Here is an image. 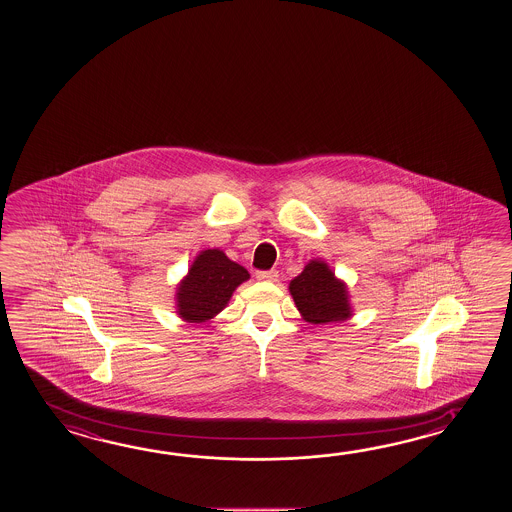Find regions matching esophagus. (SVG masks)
I'll use <instances>...</instances> for the list:
<instances>
[{"label": "esophagus", "instance_id": "esophagus-1", "mask_svg": "<svg viewBox=\"0 0 512 512\" xmlns=\"http://www.w3.org/2000/svg\"><path fill=\"white\" fill-rule=\"evenodd\" d=\"M256 278L260 280V282H276L278 280V271H258L256 272Z\"/></svg>", "mask_w": 512, "mask_h": 512}]
</instances>
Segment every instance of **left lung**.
<instances>
[{
	"instance_id": "obj_1",
	"label": "left lung",
	"mask_w": 512,
	"mask_h": 512,
	"mask_svg": "<svg viewBox=\"0 0 512 512\" xmlns=\"http://www.w3.org/2000/svg\"><path fill=\"white\" fill-rule=\"evenodd\" d=\"M289 293L309 324H333L353 316L348 285L320 258L309 261L304 271L291 280Z\"/></svg>"
}]
</instances>
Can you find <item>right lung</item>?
Instances as JSON below:
<instances>
[{
  "label": "right lung",
  "mask_w": 512,
  "mask_h": 512,
  "mask_svg": "<svg viewBox=\"0 0 512 512\" xmlns=\"http://www.w3.org/2000/svg\"><path fill=\"white\" fill-rule=\"evenodd\" d=\"M251 278L240 263L219 249L197 254L175 289V313L190 324H203L219 315L241 283Z\"/></svg>",
  "instance_id": "right-lung-1"
}]
</instances>
